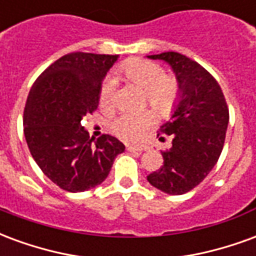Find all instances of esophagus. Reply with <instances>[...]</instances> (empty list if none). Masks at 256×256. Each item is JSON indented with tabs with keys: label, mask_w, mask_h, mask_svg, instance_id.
<instances>
[{
	"label": "esophagus",
	"mask_w": 256,
	"mask_h": 256,
	"mask_svg": "<svg viewBox=\"0 0 256 256\" xmlns=\"http://www.w3.org/2000/svg\"><path fill=\"white\" fill-rule=\"evenodd\" d=\"M126 148H128V152H142V150H146L148 146H145V145H126Z\"/></svg>",
	"instance_id": "esophagus-1"
}]
</instances>
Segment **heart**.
Listing matches in <instances>:
<instances>
[{"instance_id":"b5f03b06","label":"heart","mask_w":256,"mask_h":256,"mask_svg":"<svg viewBox=\"0 0 256 256\" xmlns=\"http://www.w3.org/2000/svg\"><path fill=\"white\" fill-rule=\"evenodd\" d=\"M120 71L126 78L144 89L142 102L150 104L160 116H168L177 108L181 98V86L176 76L167 75L159 64L145 58H128L120 64ZM116 79L108 75L102 79L98 90L101 106H112ZM155 122L150 110L126 111L118 115L110 124L112 133L126 141H137Z\"/></svg>"}]
</instances>
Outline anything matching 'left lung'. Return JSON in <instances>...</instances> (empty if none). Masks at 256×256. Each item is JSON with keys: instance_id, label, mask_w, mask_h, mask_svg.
Wrapping results in <instances>:
<instances>
[{"instance_id": "1", "label": "left lung", "mask_w": 256, "mask_h": 256, "mask_svg": "<svg viewBox=\"0 0 256 256\" xmlns=\"http://www.w3.org/2000/svg\"><path fill=\"white\" fill-rule=\"evenodd\" d=\"M148 58L172 66L181 86V100L172 120L159 132L162 141L172 137V148L162 152L163 166L146 180L162 192L184 194L196 188L220 159L229 108L216 79L194 60L177 52Z\"/></svg>"}]
</instances>
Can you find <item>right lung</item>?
Returning a JSON list of instances; mask_svg holds the SVG:
<instances>
[{
	"instance_id": "1",
	"label": "right lung",
	"mask_w": 256,
	"mask_h": 256,
	"mask_svg": "<svg viewBox=\"0 0 256 256\" xmlns=\"http://www.w3.org/2000/svg\"><path fill=\"white\" fill-rule=\"evenodd\" d=\"M114 54L74 52L36 78L26 102L23 124L31 155L42 172L67 192L100 185L124 145L110 134L90 138L80 120L98 106V90Z\"/></svg>"
}]
</instances>
